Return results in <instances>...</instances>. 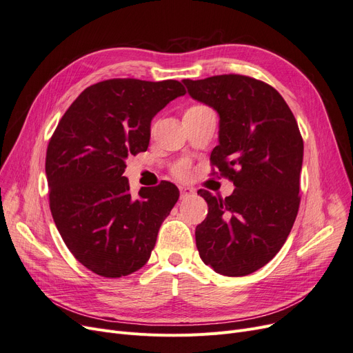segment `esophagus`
I'll use <instances>...</instances> for the list:
<instances>
[{
    "mask_svg": "<svg viewBox=\"0 0 353 353\" xmlns=\"http://www.w3.org/2000/svg\"><path fill=\"white\" fill-rule=\"evenodd\" d=\"M196 193V190L193 187H188V185H179V194L181 199H185L188 196H193Z\"/></svg>",
    "mask_w": 353,
    "mask_h": 353,
    "instance_id": "obj_1",
    "label": "esophagus"
}]
</instances>
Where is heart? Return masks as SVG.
Returning <instances> with one entry per match:
<instances>
[{
  "label": "heart",
  "mask_w": 353,
  "mask_h": 353,
  "mask_svg": "<svg viewBox=\"0 0 353 353\" xmlns=\"http://www.w3.org/2000/svg\"><path fill=\"white\" fill-rule=\"evenodd\" d=\"M187 169H188V165H187L185 162L179 163V165L176 166V174H178V175H187Z\"/></svg>",
  "instance_id": "b5f03b06"
}]
</instances>
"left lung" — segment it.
<instances>
[{
  "label": "left lung",
  "mask_w": 353,
  "mask_h": 353,
  "mask_svg": "<svg viewBox=\"0 0 353 353\" xmlns=\"http://www.w3.org/2000/svg\"><path fill=\"white\" fill-rule=\"evenodd\" d=\"M190 97L219 116L210 160L236 190L219 199L200 190L208 216L196 228L201 261L227 276L249 275L280 252L294 223L303 140L271 85L243 74L184 79Z\"/></svg>",
  "instance_id": "1"
}]
</instances>
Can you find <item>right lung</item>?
I'll return each instance as SVG.
<instances>
[{"label": "right lung", "mask_w": 353, "mask_h": 353, "mask_svg": "<svg viewBox=\"0 0 353 353\" xmlns=\"http://www.w3.org/2000/svg\"><path fill=\"white\" fill-rule=\"evenodd\" d=\"M184 94L172 79L103 81L59 122L46 159L50 209L68 249L90 271L119 279L150 259L179 190L165 181L132 197L126 159L147 150L153 117Z\"/></svg>", "instance_id": "1"}]
</instances>
